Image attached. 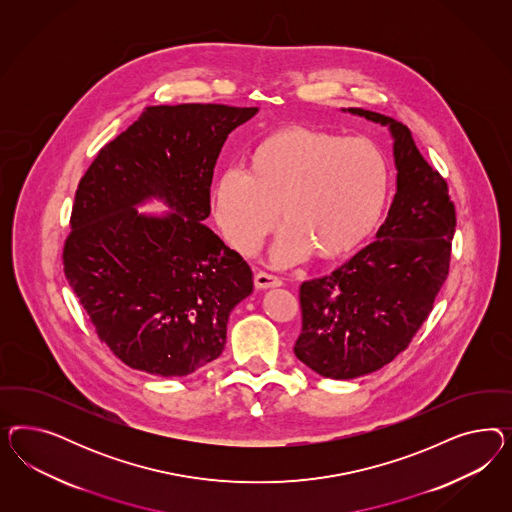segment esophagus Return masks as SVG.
<instances>
[{"label":"esophagus","mask_w":512,"mask_h":512,"mask_svg":"<svg viewBox=\"0 0 512 512\" xmlns=\"http://www.w3.org/2000/svg\"><path fill=\"white\" fill-rule=\"evenodd\" d=\"M255 285H257L259 289L279 287V285H281V279H279L278 276H274V274H268V272H264V270H259V272H255Z\"/></svg>","instance_id":"obj_1"}]
</instances>
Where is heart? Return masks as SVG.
<instances>
[{"label": "heart", "mask_w": 512, "mask_h": 512, "mask_svg": "<svg viewBox=\"0 0 512 512\" xmlns=\"http://www.w3.org/2000/svg\"><path fill=\"white\" fill-rule=\"evenodd\" d=\"M392 174L387 155L370 139L291 125L259 140L246 172H223L212 189L217 223L231 246L255 253L278 223L274 263L313 253L332 263L370 236L387 208Z\"/></svg>", "instance_id": "obj_1"}]
</instances>
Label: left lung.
<instances>
[{
    "label": "left lung",
    "mask_w": 512,
    "mask_h": 512,
    "mask_svg": "<svg viewBox=\"0 0 512 512\" xmlns=\"http://www.w3.org/2000/svg\"><path fill=\"white\" fill-rule=\"evenodd\" d=\"M349 112L390 127L398 193L375 242L332 274L300 285L295 355L330 379L375 372L409 347L449 276L456 227L449 186L409 127L372 110Z\"/></svg>",
    "instance_id": "left-lung-1"
}]
</instances>
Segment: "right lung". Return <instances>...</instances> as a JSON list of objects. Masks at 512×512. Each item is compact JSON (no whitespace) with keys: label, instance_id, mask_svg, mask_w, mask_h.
I'll return each mask as SVG.
<instances>
[{"label":"right lung","instance_id":"add662e5","mask_svg":"<svg viewBox=\"0 0 512 512\" xmlns=\"http://www.w3.org/2000/svg\"><path fill=\"white\" fill-rule=\"evenodd\" d=\"M257 107H146L80 178L63 272L97 338L133 370L184 377L216 360L253 274L202 221L217 155ZM161 196L177 212L140 217Z\"/></svg>","mask_w":512,"mask_h":512}]
</instances>
